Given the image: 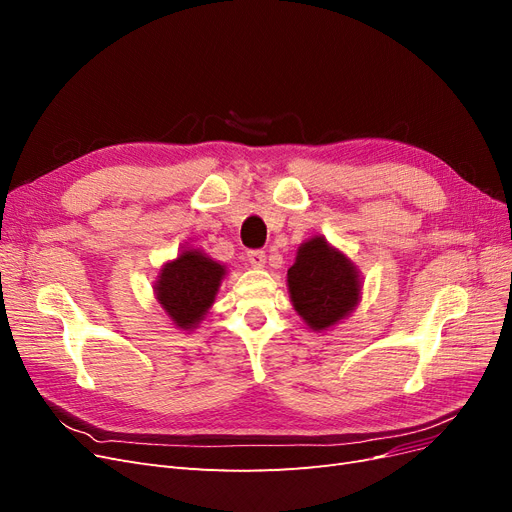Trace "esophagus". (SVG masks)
Here are the masks:
<instances>
[{
    "instance_id": "34e87169",
    "label": "esophagus",
    "mask_w": 512,
    "mask_h": 512,
    "mask_svg": "<svg viewBox=\"0 0 512 512\" xmlns=\"http://www.w3.org/2000/svg\"><path fill=\"white\" fill-rule=\"evenodd\" d=\"M247 262H250L254 269H262V267H265V262H267V256H265V252L252 250V252H247Z\"/></svg>"
}]
</instances>
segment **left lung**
Returning a JSON list of instances; mask_svg holds the SVG:
<instances>
[{"label":"left lung","instance_id":"left-lung-1","mask_svg":"<svg viewBox=\"0 0 512 512\" xmlns=\"http://www.w3.org/2000/svg\"><path fill=\"white\" fill-rule=\"evenodd\" d=\"M286 284L294 312L316 333L333 329L361 303L359 267L324 235L299 245Z\"/></svg>","mask_w":512,"mask_h":512}]
</instances>
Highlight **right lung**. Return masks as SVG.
Listing matches in <instances>:
<instances>
[{
  "instance_id": "1",
  "label": "right lung",
  "mask_w": 512,
  "mask_h": 512,
  "mask_svg": "<svg viewBox=\"0 0 512 512\" xmlns=\"http://www.w3.org/2000/svg\"><path fill=\"white\" fill-rule=\"evenodd\" d=\"M226 273V265L203 250L183 247L160 267L153 294L175 329L194 331L213 307Z\"/></svg>"
}]
</instances>
